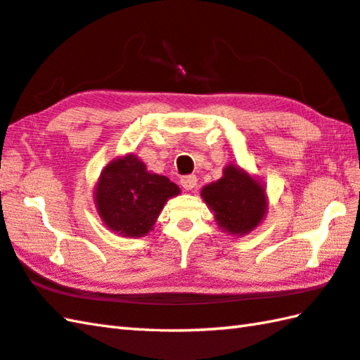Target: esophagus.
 Here are the masks:
<instances>
[{
	"instance_id": "1",
	"label": "esophagus",
	"mask_w": 360,
	"mask_h": 360,
	"mask_svg": "<svg viewBox=\"0 0 360 360\" xmlns=\"http://www.w3.org/2000/svg\"><path fill=\"white\" fill-rule=\"evenodd\" d=\"M180 185L186 189V191H191L198 185V177L195 175H185V177L180 179Z\"/></svg>"
}]
</instances>
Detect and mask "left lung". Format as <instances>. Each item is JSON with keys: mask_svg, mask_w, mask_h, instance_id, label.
<instances>
[{"mask_svg": "<svg viewBox=\"0 0 360 360\" xmlns=\"http://www.w3.org/2000/svg\"><path fill=\"white\" fill-rule=\"evenodd\" d=\"M202 199L214 214L218 226L230 235H246L259 226L268 200L260 181L244 169L229 165L218 181L203 186Z\"/></svg>", "mask_w": 360, "mask_h": 360, "instance_id": "obj_1", "label": "left lung"}]
</instances>
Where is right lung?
Instances as JSON below:
<instances>
[{"instance_id": "1", "label": "right lung", "mask_w": 360, "mask_h": 360, "mask_svg": "<svg viewBox=\"0 0 360 360\" xmlns=\"http://www.w3.org/2000/svg\"><path fill=\"white\" fill-rule=\"evenodd\" d=\"M180 188L165 175L147 171L136 155L112 160L96 185V207L105 226L122 236H144L153 229L167 199Z\"/></svg>"}]
</instances>
